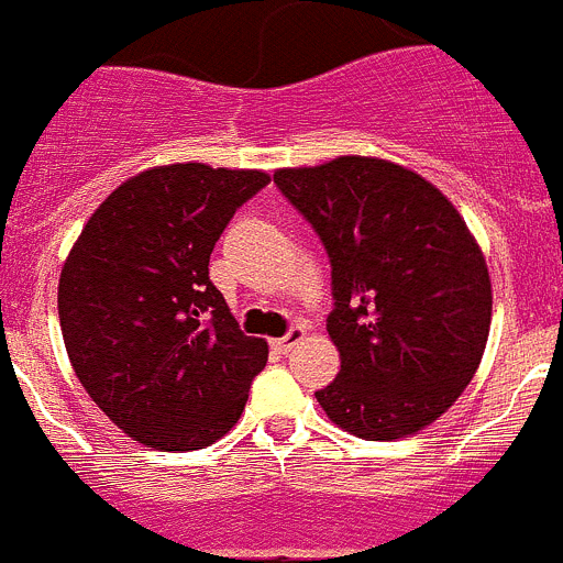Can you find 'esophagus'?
I'll use <instances>...</instances> for the list:
<instances>
[{
  "label": "esophagus",
  "instance_id": "1",
  "mask_svg": "<svg viewBox=\"0 0 563 563\" xmlns=\"http://www.w3.org/2000/svg\"><path fill=\"white\" fill-rule=\"evenodd\" d=\"M302 339H306V328H302V325H294L291 331L286 333V336L275 339V347H277V351H283V353H286V351H291L294 344H297V342H302Z\"/></svg>",
  "mask_w": 563,
  "mask_h": 563
}]
</instances>
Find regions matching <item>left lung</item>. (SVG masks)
<instances>
[{
    "label": "left lung",
    "mask_w": 563,
    "mask_h": 563,
    "mask_svg": "<svg viewBox=\"0 0 563 563\" xmlns=\"http://www.w3.org/2000/svg\"><path fill=\"white\" fill-rule=\"evenodd\" d=\"M275 185L331 257L328 333L342 369L319 407L364 440L434 423L490 331L488 266L463 216L432 181L376 156L280 168Z\"/></svg>",
    "instance_id": "left-lung-1"
}]
</instances>
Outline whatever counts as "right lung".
I'll list each match as a JSON object with an SVG mask.
<instances>
[{
	"label": "right lung",
	"instance_id": "obj_1",
	"mask_svg": "<svg viewBox=\"0 0 563 563\" xmlns=\"http://www.w3.org/2000/svg\"><path fill=\"white\" fill-rule=\"evenodd\" d=\"M263 170L176 162L114 190L75 241L58 317L75 376L129 438L194 452L238 423L269 344L244 336L210 255Z\"/></svg>",
	"mask_w": 563,
	"mask_h": 563
}]
</instances>
